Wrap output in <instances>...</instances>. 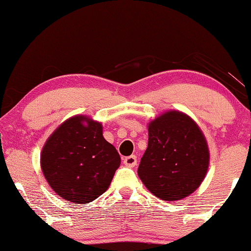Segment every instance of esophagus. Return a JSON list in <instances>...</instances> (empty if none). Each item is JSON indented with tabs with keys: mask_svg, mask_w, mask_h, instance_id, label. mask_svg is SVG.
<instances>
[{
	"mask_svg": "<svg viewBox=\"0 0 251 251\" xmlns=\"http://www.w3.org/2000/svg\"><path fill=\"white\" fill-rule=\"evenodd\" d=\"M123 163H125L126 167H130V168L135 167L137 164V157L135 155L126 156V157H125V159H123Z\"/></svg>",
	"mask_w": 251,
	"mask_h": 251,
	"instance_id": "esophagus-1",
	"label": "esophagus"
}]
</instances>
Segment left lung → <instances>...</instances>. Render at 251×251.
Here are the masks:
<instances>
[{"label":"left lung","mask_w":251,"mask_h":251,"mask_svg":"<svg viewBox=\"0 0 251 251\" xmlns=\"http://www.w3.org/2000/svg\"><path fill=\"white\" fill-rule=\"evenodd\" d=\"M208 167L207 140L190 116L169 111L149 123V145L138 176L156 198L176 201L188 197L201 185Z\"/></svg>","instance_id":"1"}]
</instances>
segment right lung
<instances>
[{
	"label": "right lung",
	"instance_id": "right-lung-1",
	"mask_svg": "<svg viewBox=\"0 0 251 251\" xmlns=\"http://www.w3.org/2000/svg\"><path fill=\"white\" fill-rule=\"evenodd\" d=\"M120 163L118 151L102 137L101 123L84 115L61 123L41 152V169L50 187L77 204L107 191Z\"/></svg>",
	"mask_w": 251,
	"mask_h": 251
}]
</instances>
